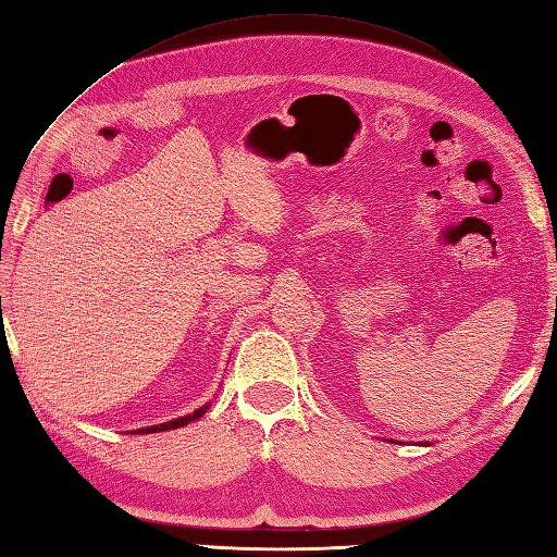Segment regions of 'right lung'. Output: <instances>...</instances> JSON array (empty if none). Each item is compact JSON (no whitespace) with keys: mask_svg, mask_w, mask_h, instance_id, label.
Here are the masks:
<instances>
[{"mask_svg":"<svg viewBox=\"0 0 557 557\" xmlns=\"http://www.w3.org/2000/svg\"><path fill=\"white\" fill-rule=\"evenodd\" d=\"M205 412H207V407H200V410H195V412H193V414H188V417H181V419H174V422L159 424V426H152V429H140V431H135V434H154V431H169V429H178V426H185V424L195 422V419H200Z\"/></svg>","mask_w":557,"mask_h":557,"instance_id":"right-lung-1","label":"right lung"}]
</instances>
